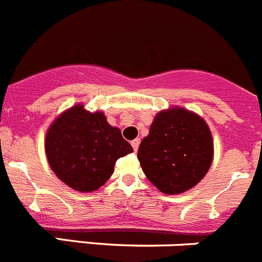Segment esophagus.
<instances>
[{"label":"esophagus","mask_w":262,"mask_h":262,"mask_svg":"<svg viewBox=\"0 0 262 262\" xmlns=\"http://www.w3.org/2000/svg\"><path fill=\"white\" fill-rule=\"evenodd\" d=\"M139 144H140V139H135V140L131 141V145H133V148H134V150H135V152L138 150Z\"/></svg>","instance_id":"1"}]
</instances>
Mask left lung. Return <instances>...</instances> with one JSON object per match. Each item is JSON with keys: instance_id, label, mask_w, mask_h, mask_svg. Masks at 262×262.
Instances as JSON below:
<instances>
[{"instance_id": "obj_1", "label": "left lung", "mask_w": 262, "mask_h": 262, "mask_svg": "<svg viewBox=\"0 0 262 262\" xmlns=\"http://www.w3.org/2000/svg\"><path fill=\"white\" fill-rule=\"evenodd\" d=\"M214 144L209 126L181 106L156 114L138 150L144 174L166 195H178L200 183L210 169Z\"/></svg>"}]
</instances>
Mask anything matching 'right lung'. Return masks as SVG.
<instances>
[{"instance_id":"right-lung-1","label":"right lung","mask_w":262,"mask_h":262,"mask_svg":"<svg viewBox=\"0 0 262 262\" xmlns=\"http://www.w3.org/2000/svg\"><path fill=\"white\" fill-rule=\"evenodd\" d=\"M134 152L121 129L107 123L102 112H88L83 104L64 110L50 124L45 155L50 169L66 186L93 192L106 183L115 161Z\"/></svg>"}]
</instances>
